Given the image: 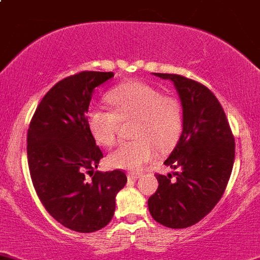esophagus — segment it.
<instances>
[{
  "mask_svg": "<svg viewBox=\"0 0 260 260\" xmlns=\"http://www.w3.org/2000/svg\"><path fill=\"white\" fill-rule=\"evenodd\" d=\"M141 176L140 173H135V171H130V173H127V178L131 179V180H136V179H139Z\"/></svg>",
  "mask_w": 260,
  "mask_h": 260,
  "instance_id": "obj_1",
  "label": "esophagus"
}]
</instances>
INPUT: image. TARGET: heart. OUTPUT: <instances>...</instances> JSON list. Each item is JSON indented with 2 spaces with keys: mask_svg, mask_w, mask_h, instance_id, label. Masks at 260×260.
I'll return each mask as SVG.
<instances>
[{
  "mask_svg": "<svg viewBox=\"0 0 260 260\" xmlns=\"http://www.w3.org/2000/svg\"><path fill=\"white\" fill-rule=\"evenodd\" d=\"M112 110L91 106L87 126L103 145H112L120 121L134 119V140L119 144L109 154V164L119 169H140L156 154V148L168 150L178 141L183 115L178 100L160 95L155 87L141 81H130L114 87L108 95Z\"/></svg>",
  "mask_w": 260,
  "mask_h": 260,
  "instance_id": "b5f03b06",
  "label": "heart"
}]
</instances>
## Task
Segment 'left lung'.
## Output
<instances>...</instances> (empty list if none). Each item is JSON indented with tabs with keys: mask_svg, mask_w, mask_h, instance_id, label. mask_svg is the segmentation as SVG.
<instances>
[{
	"mask_svg": "<svg viewBox=\"0 0 260 260\" xmlns=\"http://www.w3.org/2000/svg\"><path fill=\"white\" fill-rule=\"evenodd\" d=\"M174 84L183 109V131L164 161L171 174L156 175L148 200L154 220L171 229L194 225L213 210L233 170L235 143L225 112L209 89L180 75L155 74Z\"/></svg>",
	"mask_w": 260,
	"mask_h": 260,
	"instance_id": "1",
	"label": "left lung"
}]
</instances>
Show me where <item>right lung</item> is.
Returning a JSON list of instances; mask_svg holds the SVG:
<instances>
[{
  "instance_id": "1",
  "label": "right lung",
  "mask_w": 260,
  "mask_h": 260,
  "mask_svg": "<svg viewBox=\"0 0 260 260\" xmlns=\"http://www.w3.org/2000/svg\"><path fill=\"white\" fill-rule=\"evenodd\" d=\"M112 77V72L84 71L61 80L44 96L28 127L35 190L53 219L79 233L110 223L117 192L127 181L124 171H95L103 152L87 126L95 89Z\"/></svg>"
}]
</instances>
